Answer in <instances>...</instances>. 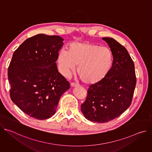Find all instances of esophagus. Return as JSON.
I'll return each mask as SVG.
<instances>
[{
    "mask_svg": "<svg viewBox=\"0 0 152 152\" xmlns=\"http://www.w3.org/2000/svg\"><path fill=\"white\" fill-rule=\"evenodd\" d=\"M70 85H71V86H72V87H75V86H77V85H78V84L75 83H73V82H72V83H70Z\"/></svg>",
    "mask_w": 152,
    "mask_h": 152,
    "instance_id": "34e87169",
    "label": "esophagus"
}]
</instances>
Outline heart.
Listing matches in <instances>:
<instances>
[{
	"label": "heart",
	"instance_id": "heart-1",
	"mask_svg": "<svg viewBox=\"0 0 152 152\" xmlns=\"http://www.w3.org/2000/svg\"><path fill=\"white\" fill-rule=\"evenodd\" d=\"M113 60L109 48L87 42H71L68 51L62 49L57 56L58 68L62 75L69 76L77 66V73L81 80L89 85L98 83L107 76Z\"/></svg>",
	"mask_w": 152,
	"mask_h": 152
}]
</instances>
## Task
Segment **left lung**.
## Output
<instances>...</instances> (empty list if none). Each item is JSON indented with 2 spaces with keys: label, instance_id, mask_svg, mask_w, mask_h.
<instances>
[{
  "label": "left lung",
  "instance_id": "obj_1",
  "mask_svg": "<svg viewBox=\"0 0 152 152\" xmlns=\"http://www.w3.org/2000/svg\"><path fill=\"white\" fill-rule=\"evenodd\" d=\"M102 39L113 52V67L103 80L89 86L86 99L81 104L85 117L97 123L110 121L127 109L137 82L134 63L127 49L113 38Z\"/></svg>",
  "mask_w": 152,
  "mask_h": 152
}]
</instances>
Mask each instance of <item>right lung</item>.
<instances>
[{
	"mask_svg": "<svg viewBox=\"0 0 152 152\" xmlns=\"http://www.w3.org/2000/svg\"><path fill=\"white\" fill-rule=\"evenodd\" d=\"M63 40L58 35L38 34L26 39L13 53L8 70L10 97L31 117H51L61 96L70 88L56 63Z\"/></svg>",
	"mask_w": 152,
	"mask_h": 152,
	"instance_id": "add662e5",
	"label": "right lung"
}]
</instances>
